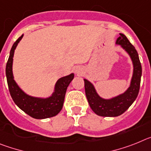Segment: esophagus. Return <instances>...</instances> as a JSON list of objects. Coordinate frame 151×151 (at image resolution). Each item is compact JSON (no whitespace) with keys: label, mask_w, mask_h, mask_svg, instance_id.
Returning a JSON list of instances; mask_svg holds the SVG:
<instances>
[{"label":"esophagus","mask_w":151,"mask_h":151,"mask_svg":"<svg viewBox=\"0 0 151 151\" xmlns=\"http://www.w3.org/2000/svg\"><path fill=\"white\" fill-rule=\"evenodd\" d=\"M74 73H75V74H77V75L81 76V75H82V74H83V68H81V67H79V66L76 67L75 69H74Z\"/></svg>","instance_id":"esophagus-1"}]
</instances>
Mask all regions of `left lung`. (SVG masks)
I'll return each mask as SVG.
<instances>
[{"label": "left lung", "mask_w": 151, "mask_h": 151, "mask_svg": "<svg viewBox=\"0 0 151 151\" xmlns=\"http://www.w3.org/2000/svg\"><path fill=\"white\" fill-rule=\"evenodd\" d=\"M115 44L120 45L132 60L133 72L128 89L119 95L106 99L99 95L95 86L90 81L83 79L86 96L90 108L96 115L103 117H116L124 113L137 98L141 83L142 69L135 48L122 33H119Z\"/></svg>", "instance_id": "1"}]
</instances>
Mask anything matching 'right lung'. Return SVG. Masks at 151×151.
Wrapping results in <instances>:
<instances>
[{
	"instance_id": "obj_1",
	"label": "right lung",
	"mask_w": 151,
	"mask_h": 151,
	"mask_svg": "<svg viewBox=\"0 0 151 151\" xmlns=\"http://www.w3.org/2000/svg\"><path fill=\"white\" fill-rule=\"evenodd\" d=\"M23 37L22 35L13 45L6 65V77L10 96L21 110L34 119H44L55 116L62 109L67 88L74 79V74L71 73L58 80L52 93L47 97L32 96L25 93L14 80L13 73L14 52Z\"/></svg>"
}]
</instances>
